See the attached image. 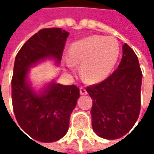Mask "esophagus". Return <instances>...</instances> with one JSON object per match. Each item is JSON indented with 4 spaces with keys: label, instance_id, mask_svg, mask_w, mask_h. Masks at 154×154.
Listing matches in <instances>:
<instances>
[{
    "label": "esophagus",
    "instance_id": "34e87169",
    "mask_svg": "<svg viewBox=\"0 0 154 154\" xmlns=\"http://www.w3.org/2000/svg\"><path fill=\"white\" fill-rule=\"evenodd\" d=\"M79 92H80V94H81V95H85V94H87L86 90H85L84 87H80V89H79Z\"/></svg>",
    "mask_w": 154,
    "mask_h": 154
}]
</instances>
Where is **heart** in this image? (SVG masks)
<instances>
[{"label": "heart", "instance_id": "obj_1", "mask_svg": "<svg viewBox=\"0 0 154 154\" xmlns=\"http://www.w3.org/2000/svg\"><path fill=\"white\" fill-rule=\"evenodd\" d=\"M120 54L119 42L113 37L92 35L74 42L69 49L67 67L81 64L80 72L88 83H98L109 77Z\"/></svg>", "mask_w": 154, "mask_h": 154}]
</instances>
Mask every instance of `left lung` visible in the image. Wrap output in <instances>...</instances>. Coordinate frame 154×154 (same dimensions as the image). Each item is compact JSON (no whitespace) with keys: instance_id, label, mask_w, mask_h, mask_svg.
I'll list each match as a JSON object with an SVG mask.
<instances>
[{"instance_id":"8db88e82","label":"left lung","mask_w":154,"mask_h":154,"mask_svg":"<svg viewBox=\"0 0 154 154\" xmlns=\"http://www.w3.org/2000/svg\"><path fill=\"white\" fill-rule=\"evenodd\" d=\"M118 69L104 81L86 88L93 100L92 127L104 139H118L136 124L141 108L142 71L135 51L124 44Z\"/></svg>"}]
</instances>
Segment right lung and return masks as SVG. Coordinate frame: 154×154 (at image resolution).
Here are the masks:
<instances>
[{
    "instance_id": "1",
    "label": "right lung",
    "mask_w": 154,
    "mask_h": 154,
    "mask_svg": "<svg viewBox=\"0 0 154 154\" xmlns=\"http://www.w3.org/2000/svg\"><path fill=\"white\" fill-rule=\"evenodd\" d=\"M69 35L61 28L42 29L25 43L16 56L11 80L16 119L25 133L39 142H55L67 134L79 89L51 80L36 91L29 81L30 68L45 60L59 66Z\"/></svg>"
}]
</instances>
